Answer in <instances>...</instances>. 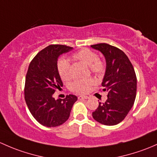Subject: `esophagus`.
Segmentation results:
<instances>
[{
  "instance_id": "34e87169",
  "label": "esophagus",
  "mask_w": 157,
  "mask_h": 157,
  "mask_svg": "<svg viewBox=\"0 0 157 157\" xmlns=\"http://www.w3.org/2000/svg\"><path fill=\"white\" fill-rule=\"evenodd\" d=\"M78 98L79 100H83V99H88V96H78Z\"/></svg>"
}]
</instances>
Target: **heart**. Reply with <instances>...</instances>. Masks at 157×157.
<instances>
[{"label":"heart","instance_id":"b5f03b06","mask_svg":"<svg viewBox=\"0 0 157 157\" xmlns=\"http://www.w3.org/2000/svg\"><path fill=\"white\" fill-rule=\"evenodd\" d=\"M75 57L90 67V70L95 74L102 73L104 66L98 60V55L89 49H82L75 54ZM57 70L61 78L66 80L70 74V63L67 58H61L57 62ZM91 83L90 80H78L71 85V89L78 93H85Z\"/></svg>","mask_w":157,"mask_h":157}]
</instances>
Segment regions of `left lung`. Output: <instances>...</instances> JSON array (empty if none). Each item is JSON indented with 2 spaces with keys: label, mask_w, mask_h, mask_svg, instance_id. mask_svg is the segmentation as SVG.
<instances>
[{
  "label": "left lung",
  "mask_w": 157,
  "mask_h": 157,
  "mask_svg": "<svg viewBox=\"0 0 157 157\" xmlns=\"http://www.w3.org/2000/svg\"><path fill=\"white\" fill-rule=\"evenodd\" d=\"M101 52L106 59L103 90L108 92L107 100L101 103L92 116L105 125H115L122 122L135 103L137 78L135 69L126 54L116 47L101 43L91 45Z\"/></svg>",
  "instance_id": "left-lung-1"
}]
</instances>
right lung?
I'll use <instances>...</instances> for the list:
<instances>
[{"label":"right lung","mask_w":157,"mask_h":157,"mask_svg":"<svg viewBox=\"0 0 157 157\" xmlns=\"http://www.w3.org/2000/svg\"><path fill=\"white\" fill-rule=\"evenodd\" d=\"M66 45H49L40 51L30 63L25 77V101L33 117L47 127H56L69 119L71 109L78 100L69 94L63 100H55L53 94L63 82L57 70L61 54L72 51Z\"/></svg>","instance_id":"obj_1"}]
</instances>
